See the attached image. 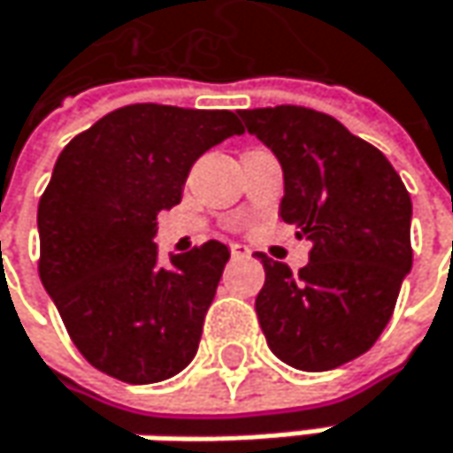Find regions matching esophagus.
Wrapping results in <instances>:
<instances>
[{
    "mask_svg": "<svg viewBox=\"0 0 453 453\" xmlns=\"http://www.w3.org/2000/svg\"><path fill=\"white\" fill-rule=\"evenodd\" d=\"M250 255H253V250L248 245H232V257L242 260V257H250Z\"/></svg>",
    "mask_w": 453,
    "mask_h": 453,
    "instance_id": "34e87169",
    "label": "esophagus"
}]
</instances>
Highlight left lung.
<instances>
[{"mask_svg":"<svg viewBox=\"0 0 453 453\" xmlns=\"http://www.w3.org/2000/svg\"><path fill=\"white\" fill-rule=\"evenodd\" d=\"M242 130L284 172L279 216L312 242L292 273L260 253L265 284L255 311L271 352L297 370H331L383 334L412 268V200L388 158L342 122L305 106L240 111Z\"/></svg>","mask_w":453,"mask_h":453,"instance_id":"obj_1","label":"left lung"}]
</instances>
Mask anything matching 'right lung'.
<instances>
[{
    "label": "right lung",
    "instance_id": "add662e5",
    "mask_svg": "<svg viewBox=\"0 0 453 453\" xmlns=\"http://www.w3.org/2000/svg\"><path fill=\"white\" fill-rule=\"evenodd\" d=\"M240 133L232 111L133 104L59 153L38 203V273L93 368L156 383L196 357L229 248L211 240L161 265L156 216L208 148Z\"/></svg>",
    "mask_w": 453,
    "mask_h": 453
}]
</instances>
